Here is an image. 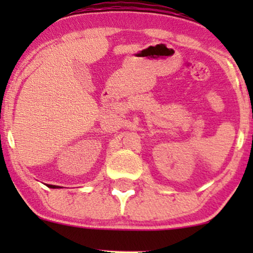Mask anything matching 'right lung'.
<instances>
[{
	"instance_id": "1",
	"label": "right lung",
	"mask_w": 253,
	"mask_h": 253,
	"mask_svg": "<svg viewBox=\"0 0 253 253\" xmlns=\"http://www.w3.org/2000/svg\"><path fill=\"white\" fill-rule=\"evenodd\" d=\"M47 185L48 188H62V187H59V185H52V184H46Z\"/></svg>"
}]
</instances>
